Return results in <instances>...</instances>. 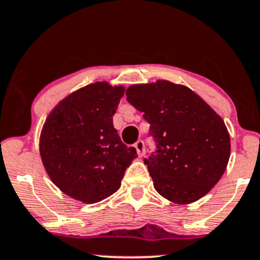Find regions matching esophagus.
I'll use <instances>...</instances> for the list:
<instances>
[{
    "label": "esophagus",
    "mask_w": 260,
    "mask_h": 260,
    "mask_svg": "<svg viewBox=\"0 0 260 260\" xmlns=\"http://www.w3.org/2000/svg\"><path fill=\"white\" fill-rule=\"evenodd\" d=\"M134 147L137 149L138 156L143 157L145 154V145H144V141L143 140H138L136 144H134Z\"/></svg>",
    "instance_id": "34e87169"
}]
</instances>
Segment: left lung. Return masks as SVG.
<instances>
[{
    "mask_svg": "<svg viewBox=\"0 0 260 260\" xmlns=\"http://www.w3.org/2000/svg\"><path fill=\"white\" fill-rule=\"evenodd\" d=\"M127 101L144 113L156 151L144 159L154 189L175 204H190L221 179L231 156L224 121L183 85L157 80L132 85Z\"/></svg>",
    "mask_w": 260,
    "mask_h": 260,
    "instance_id": "left-lung-1",
    "label": "left lung"
}]
</instances>
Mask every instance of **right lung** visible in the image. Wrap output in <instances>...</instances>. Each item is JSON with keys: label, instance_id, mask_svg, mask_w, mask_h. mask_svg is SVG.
Listing matches in <instances>:
<instances>
[{"label": "right lung", "instance_id": "1", "mask_svg": "<svg viewBox=\"0 0 260 260\" xmlns=\"http://www.w3.org/2000/svg\"><path fill=\"white\" fill-rule=\"evenodd\" d=\"M123 93V86L97 81L72 92L48 115L39 153L51 181L71 198L85 204L108 198L137 158L113 124Z\"/></svg>", "mask_w": 260, "mask_h": 260}]
</instances>
